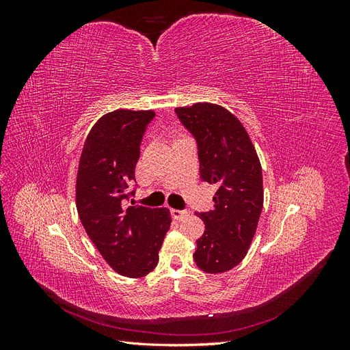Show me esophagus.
<instances>
[{
    "instance_id": "obj_1",
    "label": "esophagus",
    "mask_w": 350,
    "mask_h": 350,
    "mask_svg": "<svg viewBox=\"0 0 350 350\" xmlns=\"http://www.w3.org/2000/svg\"><path fill=\"white\" fill-rule=\"evenodd\" d=\"M171 216H172L175 220H183L184 217L188 216V210H176V208H172V210H171Z\"/></svg>"
}]
</instances>
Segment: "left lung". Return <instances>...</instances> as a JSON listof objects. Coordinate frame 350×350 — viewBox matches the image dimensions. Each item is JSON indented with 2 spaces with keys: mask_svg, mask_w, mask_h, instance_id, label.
Wrapping results in <instances>:
<instances>
[{
  "mask_svg": "<svg viewBox=\"0 0 350 350\" xmlns=\"http://www.w3.org/2000/svg\"><path fill=\"white\" fill-rule=\"evenodd\" d=\"M176 116L196 139L200 176L215 184L213 210L197 213L204 234L194 261L206 273H224L247 256L262 210V172L256 149L239 120L213 103L176 108Z\"/></svg>",
  "mask_w": 350,
  "mask_h": 350,
  "instance_id": "left-lung-1",
  "label": "left lung"
}]
</instances>
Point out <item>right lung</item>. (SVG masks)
I'll use <instances>...</instances> for the list:
<instances>
[{
	"instance_id": "right-lung-1",
	"label": "right lung",
	"mask_w": 350,
	"mask_h": 350,
	"mask_svg": "<svg viewBox=\"0 0 350 350\" xmlns=\"http://www.w3.org/2000/svg\"><path fill=\"white\" fill-rule=\"evenodd\" d=\"M154 115L130 109L103 115L84 143L76 183L79 217L89 238L116 273L134 279L157 266L171 226L166 207H126L135 193L140 144Z\"/></svg>"
}]
</instances>
